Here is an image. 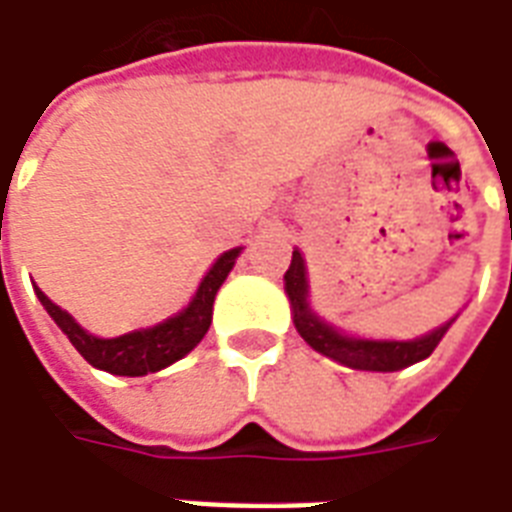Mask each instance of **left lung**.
Wrapping results in <instances>:
<instances>
[{
	"mask_svg": "<svg viewBox=\"0 0 512 512\" xmlns=\"http://www.w3.org/2000/svg\"><path fill=\"white\" fill-rule=\"evenodd\" d=\"M285 290L287 298H290V306H293V323L298 333L306 339V344L333 358V361L344 363L350 369H361V372H399L404 366H412V363L429 358L439 339L445 336V331L453 323L450 320L448 325H442V328L431 331L423 339H415V342H372V339L342 336L339 331H333L331 325L323 323L306 304L309 287H306L304 257H301L298 249L293 252V263H290L285 274Z\"/></svg>",
	"mask_w": 512,
	"mask_h": 512,
	"instance_id": "obj_1",
	"label": "left lung"
}]
</instances>
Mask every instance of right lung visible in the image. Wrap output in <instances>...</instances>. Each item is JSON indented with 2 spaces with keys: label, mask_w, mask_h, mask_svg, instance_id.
<instances>
[{
  "label": "right lung",
  "mask_w": 512,
  "mask_h": 512,
  "mask_svg": "<svg viewBox=\"0 0 512 512\" xmlns=\"http://www.w3.org/2000/svg\"><path fill=\"white\" fill-rule=\"evenodd\" d=\"M236 257L238 249H230V252L219 257L214 268L203 276L198 295L192 298V304L184 312L170 317L165 323L154 325V328L124 333V336H116V339H97L92 333H86L40 287H34V290H37L40 304L56 320V325L67 333V339L73 342L75 350L81 352L83 358L92 363V366L105 369V372L111 374H121V377H143V374L160 372V369H165L170 363L184 358L206 336L208 325H211L214 295H217V290L222 287L227 274H230Z\"/></svg>",
  "instance_id": "right-lung-1"
}]
</instances>
